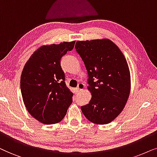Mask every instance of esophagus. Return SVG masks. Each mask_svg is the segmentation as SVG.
Returning a JSON list of instances; mask_svg holds the SVG:
<instances>
[{"label": "esophagus", "mask_w": 157, "mask_h": 157, "mask_svg": "<svg viewBox=\"0 0 157 157\" xmlns=\"http://www.w3.org/2000/svg\"><path fill=\"white\" fill-rule=\"evenodd\" d=\"M85 88V85L83 84V83H79L78 85H77V87L76 89H75V90H76V93H80V91H82L83 89Z\"/></svg>", "instance_id": "obj_1"}]
</instances>
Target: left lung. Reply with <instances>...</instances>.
Segmentation results:
<instances>
[{
	"instance_id": "left-lung-1",
	"label": "left lung",
	"mask_w": 157,
	"mask_h": 157,
	"mask_svg": "<svg viewBox=\"0 0 157 157\" xmlns=\"http://www.w3.org/2000/svg\"><path fill=\"white\" fill-rule=\"evenodd\" d=\"M75 49L87 69L92 95L90 103L81 107L82 112L93 124H109L124 110L130 95L126 58L108 39L77 41Z\"/></svg>"
}]
</instances>
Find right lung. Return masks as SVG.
Returning <instances> with one entry per match:
<instances>
[{
	"label": "right lung",
	"mask_w": 157,
	"mask_h": 157,
	"mask_svg": "<svg viewBox=\"0 0 157 157\" xmlns=\"http://www.w3.org/2000/svg\"><path fill=\"white\" fill-rule=\"evenodd\" d=\"M75 41L43 45L29 58L21 76V91L31 116L44 124L61 121L72 103L73 93L64 82L60 59Z\"/></svg>",
	"instance_id": "right-lung-1"
}]
</instances>
